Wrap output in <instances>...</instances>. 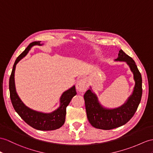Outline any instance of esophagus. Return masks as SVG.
Masks as SVG:
<instances>
[{"label": "esophagus", "mask_w": 153, "mask_h": 153, "mask_svg": "<svg viewBox=\"0 0 153 153\" xmlns=\"http://www.w3.org/2000/svg\"><path fill=\"white\" fill-rule=\"evenodd\" d=\"M88 82L85 79H81L77 82L76 85V89L80 92H84L88 88Z\"/></svg>", "instance_id": "esophagus-1"}]
</instances>
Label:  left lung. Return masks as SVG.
<instances>
[{"label":"left lung","instance_id":"8db88e82","mask_svg":"<svg viewBox=\"0 0 153 153\" xmlns=\"http://www.w3.org/2000/svg\"><path fill=\"white\" fill-rule=\"evenodd\" d=\"M115 61L125 62L127 64L133 73L135 85L132 95L123 105L111 109L100 105L91 87L85 93L84 98L88 120L94 127L99 129L111 130L126 124L134 115L142 95V79L133 59L121 49Z\"/></svg>","mask_w":153,"mask_h":153}]
</instances>
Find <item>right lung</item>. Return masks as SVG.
Here are the masks:
<instances>
[{"label":"right lung","instance_id":"add662e5","mask_svg":"<svg viewBox=\"0 0 153 153\" xmlns=\"http://www.w3.org/2000/svg\"><path fill=\"white\" fill-rule=\"evenodd\" d=\"M40 42H33L30 43L29 45L19 56L15 62L9 81L10 99L15 110L28 125L33 128L39 130H53L59 128L64 124L66 108L69 105L72 98L76 94L75 86L73 85L68 90L63 93L59 99L60 105L58 108L53 112L46 114L32 110L26 106L18 96L15 85L14 74L17 64L27 54L32 47L34 45H42L43 44H41Z\"/></svg>","mask_w":153,"mask_h":153}]
</instances>
